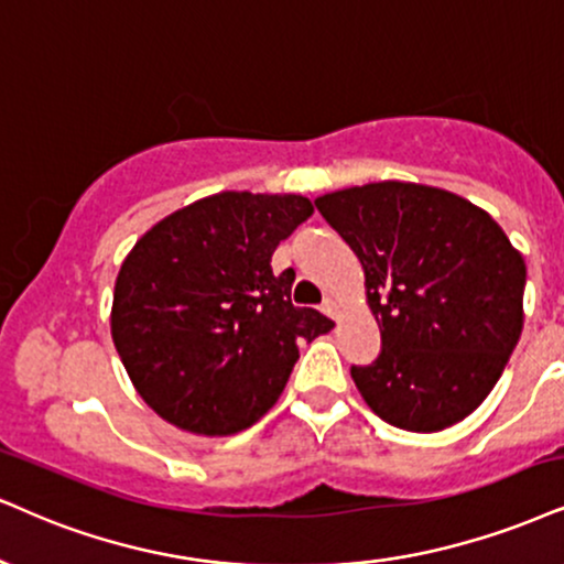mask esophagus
I'll list each match as a JSON object with an SVG mask.
<instances>
[{"instance_id": "esophagus-1", "label": "esophagus", "mask_w": 564, "mask_h": 564, "mask_svg": "<svg viewBox=\"0 0 564 564\" xmlns=\"http://www.w3.org/2000/svg\"><path fill=\"white\" fill-rule=\"evenodd\" d=\"M322 311H324V314L329 316V318H335V316H337V303L332 301V297H324V303H322Z\"/></svg>"}]
</instances>
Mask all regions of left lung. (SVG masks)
Returning a JSON list of instances; mask_svg holds the SVG:
<instances>
[{"label":"left lung","mask_w":564,"mask_h":564,"mask_svg":"<svg viewBox=\"0 0 564 564\" xmlns=\"http://www.w3.org/2000/svg\"><path fill=\"white\" fill-rule=\"evenodd\" d=\"M316 208L366 271L381 352L350 366L381 421L442 431L481 405L523 329L525 261L484 208L415 183L326 193Z\"/></svg>","instance_id":"left-lung-1"}]
</instances>
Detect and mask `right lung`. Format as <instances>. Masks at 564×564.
<instances>
[{
	"mask_svg": "<svg viewBox=\"0 0 564 564\" xmlns=\"http://www.w3.org/2000/svg\"><path fill=\"white\" fill-rule=\"evenodd\" d=\"M314 214L303 196L217 193L151 227L120 267L112 339L138 394L175 426L221 436L274 405L297 343L329 318L290 301L271 253Z\"/></svg>",
	"mask_w": 564,
	"mask_h": 564,
	"instance_id": "add662e5",
	"label": "right lung"
}]
</instances>
